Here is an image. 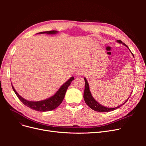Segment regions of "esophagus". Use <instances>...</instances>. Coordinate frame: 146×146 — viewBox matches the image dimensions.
Wrapping results in <instances>:
<instances>
[{
    "instance_id": "1",
    "label": "esophagus",
    "mask_w": 146,
    "mask_h": 146,
    "mask_svg": "<svg viewBox=\"0 0 146 146\" xmlns=\"http://www.w3.org/2000/svg\"><path fill=\"white\" fill-rule=\"evenodd\" d=\"M76 76H82V75L85 74V71H84V70L82 69H78V70H76Z\"/></svg>"
}]
</instances>
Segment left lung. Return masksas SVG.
Returning <instances> with one entry per match:
<instances>
[{
	"mask_svg": "<svg viewBox=\"0 0 146 146\" xmlns=\"http://www.w3.org/2000/svg\"><path fill=\"white\" fill-rule=\"evenodd\" d=\"M117 42H118L119 43L122 44L124 46H125L126 47H127V46L125 44L123 43L121 40H117ZM129 48V47H128ZM132 54V53H131ZM132 55H133V54H132ZM84 80L85 81V91H84V94H83V98H84V100H85L86 104H87V105L88 107H90L92 110H94V111H99V112H108V111H113V110L117 109V108H119L121 106L123 105L124 104H125L126 102L129 100V99L130 98V97L128 99L123 102V104H122L121 105H119V107H115V108H107L104 107V106L101 105L100 104H99L98 102H97L91 96V92L90 91V88H89V84H88L87 80L86 79V78H84Z\"/></svg>",
	"mask_w": 146,
	"mask_h": 146,
	"instance_id": "left-lung-1",
	"label": "left lung"
}]
</instances>
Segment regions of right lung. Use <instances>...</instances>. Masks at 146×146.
I'll return each mask as SVG.
<instances>
[{
	"label": "right lung",
	"mask_w": 146,
	"mask_h": 146,
	"mask_svg": "<svg viewBox=\"0 0 146 146\" xmlns=\"http://www.w3.org/2000/svg\"><path fill=\"white\" fill-rule=\"evenodd\" d=\"M57 33V31L56 30H51V31H47V32H40L39 33H47V34H55ZM74 77H72L69 80H68L65 83L61 86V88L58 90L56 93L52 96L51 98H48L47 99L38 101V102H32V101H28L27 100L24 99V98L20 96L17 92L16 91L14 87L12 85V88L13 91L15 92V94L17 96V98L23 103L25 106L30 108L31 109H33L34 110L38 111H52V110L55 109L56 107L61 104L62 101L64 99V96L66 94V92L68 90V88L71 83V82L74 80Z\"/></svg>",
	"instance_id": "obj_1"
}]
</instances>
